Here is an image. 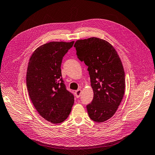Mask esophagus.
Segmentation results:
<instances>
[{"label": "esophagus", "mask_w": 155, "mask_h": 155, "mask_svg": "<svg viewBox=\"0 0 155 155\" xmlns=\"http://www.w3.org/2000/svg\"><path fill=\"white\" fill-rule=\"evenodd\" d=\"M81 94V89H78L77 91H75V95L77 98H79L80 97Z\"/></svg>", "instance_id": "obj_1"}]
</instances>
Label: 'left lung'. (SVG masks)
I'll use <instances>...</instances> for the list:
<instances>
[{"mask_svg":"<svg viewBox=\"0 0 155 155\" xmlns=\"http://www.w3.org/2000/svg\"><path fill=\"white\" fill-rule=\"evenodd\" d=\"M74 47L79 60L84 61L94 91L87 105L89 117L104 122L115 114L125 93V71L117 51L111 44L98 38L78 40Z\"/></svg>","mask_w":155,"mask_h":155,"instance_id":"8db88e82","label":"left lung"}]
</instances>
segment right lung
<instances>
[{
  "label": "right lung",
  "mask_w": 155,
  "mask_h": 155,
  "mask_svg": "<svg viewBox=\"0 0 155 155\" xmlns=\"http://www.w3.org/2000/svg\"><path fill=\"white\" fill-rule=\"evenodd\" d=\"M74 43L43 44L34 51L27 68L26 86L31 101L44 119L55 124L68 118L74 103V95L66 89L61 71L63 57Z\"/></svg>",
  "instance_id": "1"
}]
</instances>
